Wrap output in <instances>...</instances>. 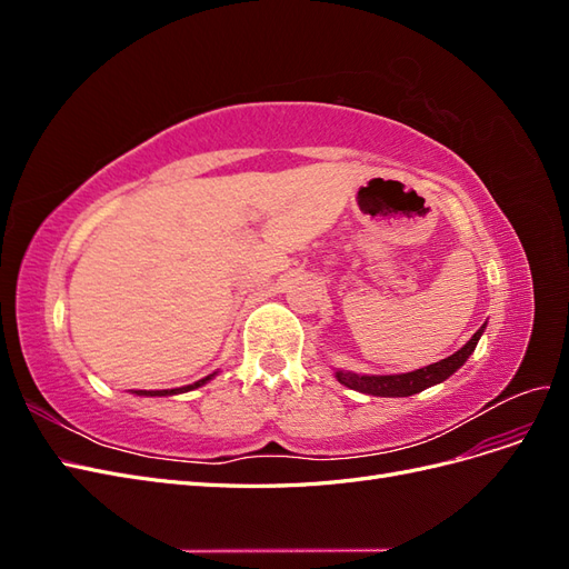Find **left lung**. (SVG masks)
<instances>
[{
    "mask_svg": "<svg viewBox=\"0 0 569 569\" xmlns=\"http://www.w3.org/2000/svg\"><path fill=\"white\" fill-rule=\"evenodd\" d=\"M487 330V322L479 327V330L472 335V339L465 343L462 349H458L453 356L439 360V363L432 366H425L420 370H412V372H401V375H356L351 370H335L337 382L349 387L353 391L360 393H370V396H389V399H396V396H412V393H420L427 387H435L441 385L443 380H449V377L465 363L472 356V351L477 349V341L479 337L485 335Z\"/></svg>",
    "mask_w": 569,
    "mask_h": 569,
    "instance_id": "left-lung-1",
    "label": "left lung"
}]
</instances>
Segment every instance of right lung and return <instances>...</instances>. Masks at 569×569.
Returning <instances> with one entry per match:
<instances>
[{"label":"right lung","instance_id":"1","mask_svg":"<svg viewBox=\"0 0 569 569\" xmlns=\"http://www.w3.org/2000/svg\"><path fill=\"white\" fill-rule=\"evenodd\" d=\"M218 375V370L216 372H211V375H206L203 380H199V382H194V385H187V387H178V389H157V391H132V393H137V396H176V393H184V391H192V389H197V387H203L206 382H211L213 377Z\"/></svg>","mask_w":569,"mask_h":569}]
</instances>
